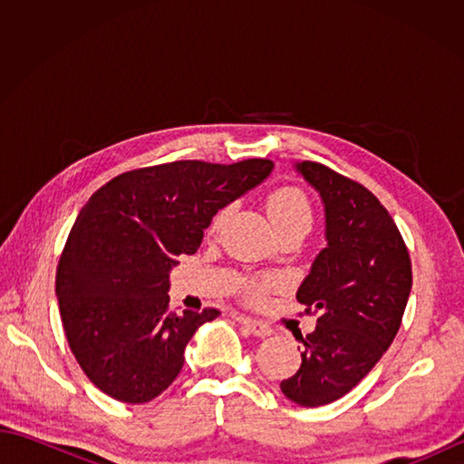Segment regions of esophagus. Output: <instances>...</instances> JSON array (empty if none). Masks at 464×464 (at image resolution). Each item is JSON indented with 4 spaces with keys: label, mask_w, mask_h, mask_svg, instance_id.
Returning <instances> with one entry per match:
<instances>
[{
    "label": "esophagus",
    "mask_w": 464,
    "mask_h": 464,
    "mask_svg": "<svg viewBox=\"0 0 464 464\" xmlns=\"http://www.w3.org/2000/svg\"><path fill=\"white\" fill-rule=\"evenodd\" d=\"M237 321L243 324V327H247L255 334V337H269V334L273 333V329L269 327V324L263 323V321L251 319V317H243V314H239Z\"/></svg>",
    "instance_id": "1"
}]
</instances>
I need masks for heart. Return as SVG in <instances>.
Returning <instances> with one entry per match:
<instances>
[{
  "mask_svg": "<svg viewBox=\"0 0 464 464\" xmlns=\"http://www.w3.org/2000/svg\"><path fill=\"white\" fill-rule=\"evenodd\" d=\"M267 211L271 221L275 225V229H283V227L293 225V223H309L313 221V211H311V203L307 199V195L303 191L295 189V187H281V189L273 191L267 197ZM227 211H219L211 221V229H219L223 219H225ZM275 285L273 279H265L259 285H253L251 291L259 293L261 289H267Z\"/></svg>",
  "mask_w": 464,
  "mask_h": 464,
  "instance_id": "1",
  "label": "heart"
}]
</instances>
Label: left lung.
<instances>
[{
  "label": "left lung",
  "instance_id": "obj_1",
  "mask_svg": "<svg viewBox=\"0 0 464 464\" xmlns=\"http://www.w3.org/2000/svg\"><path fill=\"white\" fill-rule=\"evenodd\" d=\"M295 171L321 197L327 245L297 291L319 313L317 327L281 391L301 407H321L357 387L391 347L412 271L395 221L369 189L321 163H295Z\"/></svg>",
  "mask_w": 464,
  "mask_h": 464
}]
</instances>
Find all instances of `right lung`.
Here are the masks:
<instances>
[{
    "label": "right lung",
    "mask_w": 464,
    "mask_h": 464,
    "mask_svg": "<svg viewBox=\"0 0 464 464\" xmlns=\"http://www.w3.org/2000/svg\"><path fill=\"white\" fill-rule=\"evenodd\" d=\"M271 171L269 160L175 161L117 175L83 205L55 295L69 347L105 395L140 405L177 379L187 343L221 313H171L169 273L199 249L213 217Z\"/></svg>",
    "instance_id": "right-lung-1"
}]
</instances>
